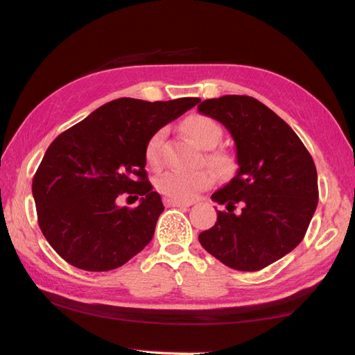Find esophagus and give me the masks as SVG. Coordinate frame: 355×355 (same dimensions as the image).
<instances>
[{
	"instance_id": "obj_1",
	"label": "esophagus",
	"mask_w": 355,
	"mask_h": 355,
	"mask_svg": "<svg viewBox=\"0 0 355 355\" xmlns=\"http://www.w3.org/2000/svg\"><path fill=\"white\" fill-rule=\"evenodd\" d=\"M164 206H166V207L187 209L189 206H192V202H184V201H177V200H172V198H166V200H164Z\"/></svg>"
}]
</instances>
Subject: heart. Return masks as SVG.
I'll list each match as a JSON object with an SVG mask.
<instances>
[{
	"instance_id": "obj_1",
	"label": "heart",
	"mask_w": 355,
	"mask_h": 355,
	"mask_svg": "<svg viewBox=\"0 0 355 355\" xmlns=\"http://www.w3.org/2000/svg\"><path fill=\"white\" fill-rule=\"evenodd\" d=\"M186 134L197 143L200 148L210 149L216 146V143L223 137V130L214 119L201 114H193L187 117L183 123ZM164 130L155 131L146 141L145 158L148 164L158 166L162 162V148L164 141ZM206 162L215 171H224L229 164V157L223 153L206 154ZM212 173L206 169L198 171H177L172 169L164 172L157 178V189L164 197L177 201H191L197 195L207 189L212 184Z\"/></svg>"
}]
</instances>
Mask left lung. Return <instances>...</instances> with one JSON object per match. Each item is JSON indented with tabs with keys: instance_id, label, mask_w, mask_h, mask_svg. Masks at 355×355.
Instances as JSON below:
<instances>
[{
	"instance_id": "obj_1",
	"label": "left lung",
	"mask_w": 355,
	"mask_h": 355,
	"mask_svg": "<svg viewBox=\"0 0 355 355\" xmlns=\"http://www.w3.org/2000/svg\"><path fill=\"white\" fill-rule=\"evenodd\" d=\"M198 111L227 128L239 166L212 195L227 210H218L215 225L200 233V243L230 268H266L299 245L318 207L313 157L297 134L254 97L207 99Z\"/></svg>"
}]
</instances>
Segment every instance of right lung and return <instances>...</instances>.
Segmentation results:
<instances>
[{"label": "right lung", "mask_w": 355, "mask_h": 355, "mask_svg": "<svg viewBox=\"0 0 355 355\" xmlns=\"http://www.w3.org/2000/svg\"><path fill=\"white\" fill-rule=\"evenodd\" d=\"M198 102L120 97L53 140L32 192L42 235L62 259L80 270L108 271L150 243L164 207L145 171L146 141ZM122 193L141 205L117 207Z\"/></svg>", "instance_id": "right-lung-1"}]
</instances>
